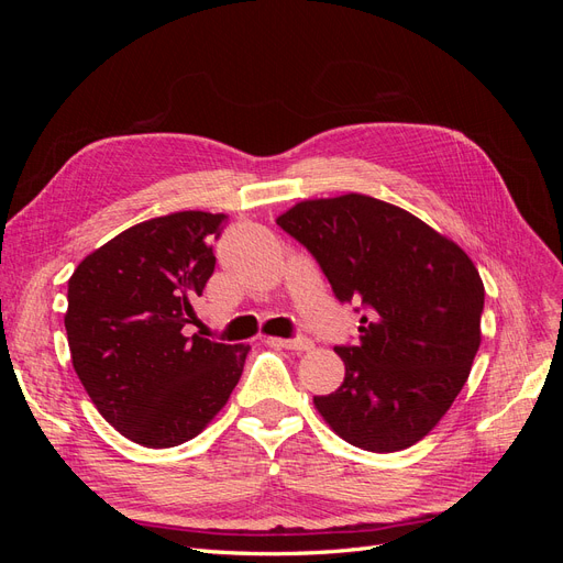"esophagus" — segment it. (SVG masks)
Segmentation results:
<instances>
[{"instance_id": "obj_1", "label": "esophagus", "mask_w": 563, "mask_h": 563, "mask_svg": "<svg viewBox=\"0 0 563 563\" xmlns=\"http://www.w3.org/2000/svg\"><path fill=\"white\" fill-rule=\"evenodd\" d=\"M272 343L279 345V347H286V350H298V352H310L314 347V343L310 338H272Z\"/></svg>"}]
</instances>
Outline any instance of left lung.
Here are the masks:
<instances>
[{
  "mask_svg": "<svg viewBox=\"0 0 563 563\" xmlns=\"http://www.w3.org/2000/svg\"><path fill=\"white\" fill-rule=\"evenodd\" d=\"M277 225L314 255L340 302L369 314L360 343L335 347L345 380L314 397L317 411L352 446H413L467 383L482 343L479 272L420 218L366 195L300 201Z\"/></svg>",
  "mask_w": 563,
  "mask_h": 563,
  "instance_id": "left-lung-1",
  "label": "left lung"
}]
</instances>
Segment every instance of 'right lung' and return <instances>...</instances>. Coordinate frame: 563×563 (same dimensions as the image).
Returning a JSON list of instances; mask_svg holds the SVG:
<instances>
[{"label":"right lung","instance_id":"1","mask_svg":"<svg viewBox=\"0 0 563 563\" xmlns=\"http://www.w3.org/2000/svg\"><path fill=\"white\" fill-rule=\"evenodd\" d=\"M228 216L178 211L117 234L67 282L73 366L117 432L147 449L197 437L240 383L249 345L187 335Z\"/></svg>","mask_w":563,"mask_h":563}]
</instances>
